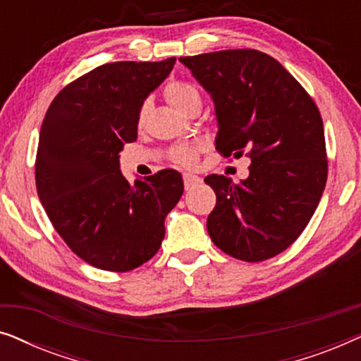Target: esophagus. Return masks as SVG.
<instances>
[{
    "label": "esophagus",
    "mask_w": 361,
    "mask_h": 361,
    "mask_svg": "<svg viewBox=\"0 0 361 361\" xmlns=\"http://www.w3.org/2000/svg\"><path fill=\"white\" fill-rule=\"evenodd\" d=\"M202 182V179L199 176H194V174H184V185H185V190H190L194 189L195 185H199Z\"/></svg>",
    "instance_id": "obj_1"
}]
</instances>
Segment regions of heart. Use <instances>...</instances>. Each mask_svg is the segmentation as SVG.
<instances>
[{"label": "heart", "mask_w": 361, "mask_h": 361, "mask_svg": "<svg viewBox=\"0 0 361 361\" xmlns=\"http://www.w3.org/2000/svg\"><path fill=\"white\" fill-rule=\"evenodd\" d=\"M164 97L167 98V102H169L172 106L177 108V110L182 113H185V115L194 106L202 105V97H200L199 88L192 85L189 82L171 80L169 83H166ZM147 110H149V103L147 102L141 103L140 110H137V118H136L137 126L145 125ZM200 149H202L200 145H182L172 149L171 157L176 164L184 166V167H192L197 164V161H199Z\"/></svg>", "instance_id": "obj_1"}]
</instances>
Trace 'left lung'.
<instances>
[{
    "label": "left lung",
    "instance_id": "1",
    "mask_svg": "<svg viewBox=\"0 0 361 361\" xmlns=\"http://www.w3.org/2000/svg\"><path fill=\"white\" fill-rule=\"evenodd\" d=\"M212 95L215 147L248 156L250 176L205 177L216 194L207 230L224 253L258 263L288 250L317 209L327 182L322 116L304 87L268 54L230 49L180 57Z\"/></svg>",
    "mask_w": 361,
    "mask_h": 361
}]
</instances>
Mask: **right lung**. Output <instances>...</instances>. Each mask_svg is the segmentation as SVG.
Listing matches in <instances>:
<instances>
[{
	"mask_svg": "<svg viewBox=\"0 0 361 361\" xmlns=\"http://www.w3.org/2000/svg\"><path fill=\"white\" fill-rule=\"evenodd\" d=\"M174 63H105L63 87L44 116L37 195L68 248L98 269L126 273L149 261L184 192L174 169L135 184L120 171V151L137 137L141 103Z\"/></svg>",
	"mask_w": 361,
	"mask_h": 361,
	"instance_id": "add662e5",
	"label": "right lung"
}]
</instances>
